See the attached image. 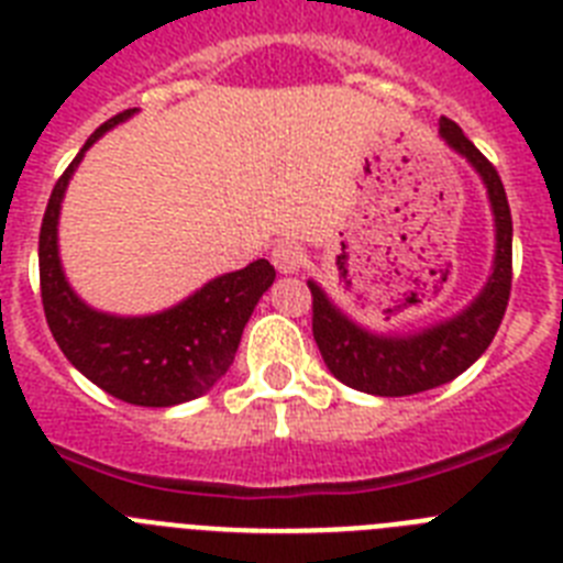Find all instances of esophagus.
<instances>
[{
	"instance_id": "esophagus-1",
	"label": "esophagus",
	"mask_w": 563,
	"mask_h": 563,
	"mask_svg": "<svg viewBox=\"0 0 563 563\" xmlns=\"http://www.w3.org/2000/svg\"><path fill=\"white\" fill-rule=\"evenodd\" d=\"M271 258H273V265H276V271L285 273V276L287 273H298L307 262L305 251H301L296 242H278V245L273 247Z\"/></svg>"
}]
</instances>
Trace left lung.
<instances>
[{"label":"left lung","mask_w":563,"mask_h":563,"mask_svg":"<svg viewBox=\"0 0 563 563\" xmlns=\"http://www.w3.org/2000/svg\"><path fill=\"white\" fill-rule=\"evenodd\" d=\"M440 141L479 174L494 213V265L482 290L460 312L429 327L411 332H375L341 310L316 278H307L312 292V335L327 369L350 389L366 395H420L460 377L490 346L507 310L514 271V220L505 186L496 168L449 118H440Z\"/></svg>","instance_id":"1"}]
</instances>
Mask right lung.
<instances>
[{
	"label": "right lung",
	"mask_w": 563,
	"mask_h": 563,
	"mask_svg": "<svg viewBox=\"0 0 563 563\" xmlns=\"http://www.w3.org/2000/svg\"><path fill=\"white\" fill-rule=\"evenodd\" d=\"M134 112L137 109L114 114L89 134L49 194L38 233V276L49 332L67 361L118 400L168 409L202 397L225 377L245 324L258 298L271 290L276 271L267 258H256L242 271L222 273L177 305L148 316L96 310L73 290L58 253L64 194L89 146L118 123H126Z\"/></svg>",
	"instance_id": "right-lung-1"
}]
</instances>
